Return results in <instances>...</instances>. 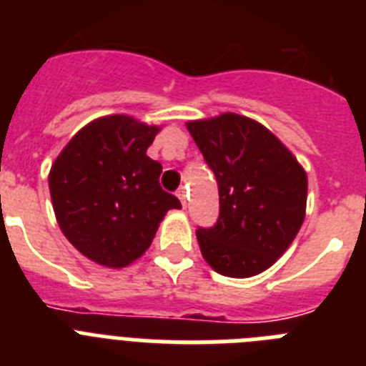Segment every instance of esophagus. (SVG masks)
I'll use <instances>...</instances> for the list:
<instances>
[{
  "label": "esophagus",
  "instance_id": "34e87169",
  "mask_svg": "<svg viewBox=\"0 0 366 366\" xmlns=\"http://www.w3.org/2000/svg\"><path fill=\"white\" fill-rule=\"evenodd\" d=\"M177 197L180 199V202H182V207L186 208V204H188V192H186V188H180L177 192Z\"/></svg>",
  "mask_w": 366,
  "mask_h": 366
}]
</instances>
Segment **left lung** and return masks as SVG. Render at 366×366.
I'll use <instances>...</instances> for the list:
<instances>
[{
  "label": "left lung",
  "mask_w": 366,
  "mask_h": 366,
  "mask_svg": "<svg viewBox=\"0 0 366 366\" xmlns=\"http://www.w3.org/2000/svg\"><path fill=\"white\" fill-rule=\"evenodd\" d=\"M219 188V217L197 230L201 253L221 275L268 269L296 238L307 208V173L260 122L238 113L189 121Z\"/></svg>",
  "instance_id": "left-lung-1"
}]
</instances>
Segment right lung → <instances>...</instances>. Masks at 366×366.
Instances as JSON below:
<instances>
[{
  "mask_svg": "<svg viewBox=\"0 0 366 366\" xmlns=\"http://www.w3.org/2000/svg\"><path fill=\"white\" fill-rule=\"evenodd\" d=\"M159 126L130 115L94 119L66 143L50 169L55 219L66 240L106 268H124L145 253L171 208L159 186L162 165L147 156Z\"/></svg>",
  "mask_w": 366,
  "mask_h": 366,
  "instance_id": "1",
  "label": "right lung"
}]
</instances>
